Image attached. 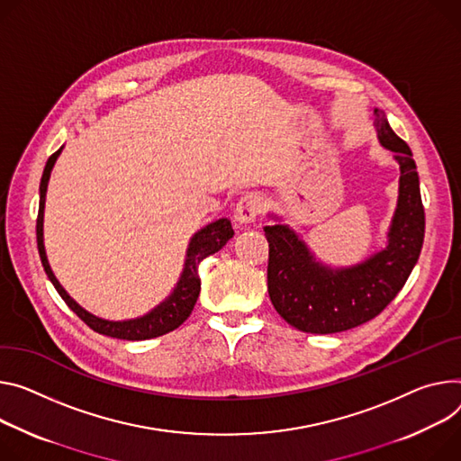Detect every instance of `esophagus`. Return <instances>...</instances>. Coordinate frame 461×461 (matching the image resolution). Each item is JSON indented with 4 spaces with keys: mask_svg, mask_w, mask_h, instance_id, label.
I'll list each match as a JSON object with an SVG mask.
<instances>
[{
    "mask_svg": "<svg viewBox=\"0 0 461 461\" xmlns=\"http://www.w3.org/2000/svg\"><path fill=\"white\" fill-rule=\"evenodd\" d=\"M261 203L263 202L258 193L242 194L235 205V212H233L235 222L237 224H252L261 212Z\"/></svg>",
    "mask_w": 461,
    "mask_h": 461,
    "instance_id": "esophagus-1",
    "label": "esophagus"
}]
</instances>
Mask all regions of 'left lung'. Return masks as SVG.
I'll list each match as a JSON object with an SVG mask.
<instances>
[{"label": "left lung", "mask_w": 461, "mask_h": 461, "mask_svg": "<svg viewBox=\"0 0 461 461\" xmlns=\"http://www.w3.org/2000/svg\"><path fill=\"white\" fill-rule=\"evenodd\" d=\"M376 138L399 163V198L384 249L366 261L330 268L316 261L302 237L286 224L265 226L268 240V294L279 316L303 332L329 334L362 325L399 294L420 259L425 209L410 147L375 110Z\"/></svg>", "instance_id": "1"}]
</instances>
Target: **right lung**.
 Wrapping results in <instances>:
<instances>
[{"instance_id": "right-lung-1", "label": "right lung", "mask_w": 461, "mask_h": 461, "mask_svg": "<svg viewBox=\"0 0 461 461\" xmlns=\"http://www.w3.org/2000/svg\"><path fill=\"white\" fill-rule=\"evenodd\" d=\"M62 147L50 156L46 167H44V175H41L40 180V205H38V219H36V242H38V254L41 259V265H44V270L57 288L60 298L66 302V305L85 321L90 329H94L99 334H106V337L119 339V340H149L161 337L165 332H171L176 327H180L194 309V303L200 294V277H198V265L207 258L213 256L215 252L233 237V228L228 219H219L212 224L203 226L198 230L187 246V254H185V265L182 270V276L171 292L169 298H165L158 307H154L150 312L145 316L134 318V320H122V321H110L103 320L99 316H94L86 309H82L68 292L62 288L59 279L55 277L48 256H46V246H44V207H46V193H48V182L51 176V171L55 167L57 158L60 156Z\"/></svg>"}]
</instances>
